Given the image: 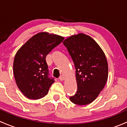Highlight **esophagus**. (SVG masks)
Masks as SVG:
<instances>
[{"label":"esophagus","mask_w":127,"mask_h":127,"mask_svg":"<svg viewBox=\"0 0 127 127\" xmlns=\"http://www.w3.org/2000/svg\"><path fill=\"white\" fill-rule=\"evenodd\" d=\"M59 79H60L61 81H63V80H64V77L63 75H61V76L60 77V78H59Z\"/></svg>","instance_id":"obj_1"}]
</instances>
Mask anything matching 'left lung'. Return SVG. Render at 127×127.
I'll return each instance as SVG.
<instances>
[{
    "label": "left lung",
    "instance_id": "1",
    "mask_svg": "<svg viewBox=\"0 0 127 127\" xmlns=\"http://www.w3.org/2000/svg\"><path fill=\"white\" fill-rule=\"evenodd\" d=\"M75 65L77 91L70 100L77 105H87L98 97L106 85L108 64L99 45L85 34L73 35L63 41Z\"/></svg>",
    "mask_w": 127,
    "mask_h": 127
}]
</instances>
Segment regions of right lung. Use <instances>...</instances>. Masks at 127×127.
<instances>
[{
    "label": "right lung",
    "mask_w": 127,
    "mask_h": 127,
    "mask_svg": "<svg viewBox=\"0 0 127 127\" xmlns=\"http://www.w3.org/2000/svg\"><path fill=\"white\" fill-rule=\"evenodd\" d=\"M63 40L60 35L39 32L16 52L13 61L14 76L18 87L26 97L37 99L48 93L55 80L48 76L46 56Z\"/></svg>",
    "instance_id": "add662e5"
}]
</instances>
